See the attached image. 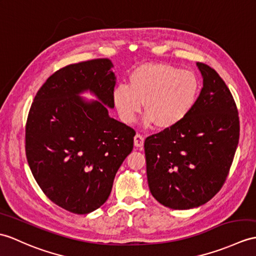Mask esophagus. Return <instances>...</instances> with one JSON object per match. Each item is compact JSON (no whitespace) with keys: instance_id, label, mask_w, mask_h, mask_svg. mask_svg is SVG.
Instances as JSON below:
<instances>
[{"instance_id":"1","label":"esophagus","mask_w":256,"mask_h":256,"mask_svg":"<svg viewBox=\"0 0 256 256\" xmlns=\"http://www.w3.org/2000/svg\"><path fill=\"white\" fill-rule=\"evenodd\" d=\"M134 145L136 147L142 148V145H144V136L140 135V134H136L134 136Z\"/></svg>"}]
</instances>
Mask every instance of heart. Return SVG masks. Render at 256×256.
I'll list each match as a JSON object with an SVG mask.
<instances>
[{
  "mask_svg": "<svg viewBox=\"0 0 256 256\" xmlns=\"http://www.w3.org/2000/svg\"><path fill=\"white\" fill-rule=\"evenodd\" d=\"M200 80L188 70L162 63H147L136 68L128 77V86L118 85L112 99L124 122L134 121L144 104L148 123L168 128L188 114L198 99Z\"/></svg>",
  "mask_w": 256,
  "mask_h": 256,
  "instance_id": "obj_1",
  "label": "heart"
}]
</instances>
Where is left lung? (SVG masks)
Wrapping results in <instances>:
<instances>
[{
    "instance_id": "8db88e82",
    "label": "left lung",
    "mask_w": 256,
    "mask_h": 256,
    "mask_svg": "<svg viewBox=\"0 0 256 256\" xmlns=\"http://www.w3.org/2000/svg\"><path fill=\"white\" fill-rule=\"evenodd\" d=\"M203 88L191 111L176 126L145 140L152 195L172 210L207 203L222 188L239 142L238 109L215 70L196 63Z\"/></svg>"
}]
</instances>
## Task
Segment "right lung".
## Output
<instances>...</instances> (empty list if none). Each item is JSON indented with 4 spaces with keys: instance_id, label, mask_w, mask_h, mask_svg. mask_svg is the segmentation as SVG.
<instances>
[{
    "instance_id": "1",
    "label": "right lung",
    "mask_w": 256,
    "mask_h": 256,
    "mask_svg": "<svg viewBox=\"0 0 256 256\" xmlns=\"http://www.w3.org/2000/svg\"><path fill=\"white\" fill-rule=\"evenodd\" d=\"M109 58L68 65L41 86L26 124L32 176L53 203L74 214L104 204L133 150L135 130L109 116L116 77ZM90 92L98 99L80 94Z\"/></svg>"
}]
</instances>
